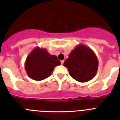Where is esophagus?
Returning a JSON list of instances; mask_svg holds the SVG:
<instances>
[{
    "label": "esophagus",
    "instance_id": "34e87169",
    "mask_svg": "<svg viewBox=\"0 0 120 120\" xmlns=\"http://www.w3.org/2000/svg\"><path fill=\"white\" fill-rule=\"evenodd\" d=\"M61 64H62V65H63L64 62V60H62V61H61Z\"/></svg>",
    "mask_w": 120,
    "mask_h": 120
}]
</instances>
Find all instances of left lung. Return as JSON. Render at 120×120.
<instances>
[{"mask_svg": "<svg viewBox=\"0 0 120 120\" xmlns=\"http://www.w3.org/2000/svg\"><path fill=\"white\" fill-rule=\"evenodd\" d=\"M64 66L67 68L73 79L79 82H86L96 76L98 62L93 50L79 44L71 52Z\"/></svg>", "mask_w": 120, "mask_h": 120, "instance_id": "8db88e82", "label": "left lung"}]
</instances>
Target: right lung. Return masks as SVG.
I'll return each instance as SVG.
<instances>
[{"mask_svg": "<svg viewBox=\"0 0 120 120\" xmlns=\"http://www.w3.org/2000/svg\"><path fill=\"white\" fill-rule=\"evenodd\" d=\"M61 64L56 56L50 55L45 49L37 47L26 58L24 68L32 79L42 80L49 77L55 67Z\"/></svg>", "mask_w": 120, "mask_h": 120, "instance_id": "add662e5", "label": "right lung"}]
</instances>
